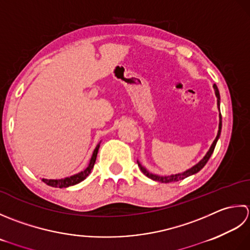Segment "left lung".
Instances as JSON below:
<instances>
[{"instance_id":"8db88e82","label":"left lung","mask_w":250,"mask_h":250,"mask_svg":"<svg viewBox=\"0 0 250 250\" xmlns=\"http://www.w3.org/2000/svg\"><path fill=\"white\" fill-rule=\"evenodd\" d=\"M213 89H215V93H216V97H217V104H218V110L219 112H220V95H219V90H218V87L216 84H213ZM221 127H222V118H221V113H219V130H218V134H217V137L216 139L213 140L212 145L210 146V149L208 150V152L206 153V155L203 157V159L197 163L196 165H194L193 167H191L190 169H188L186 171L181 172V174H176V175H170V176H157V175H154V174H151V172L147 171L146 168L142 166L140 163L138 162V166L140 167V170L144 172V174L147 177L150 178V179L154 180V181H159V182H162V183H169V182H176V181H180L182 179H185V178L189 177V176H192L196 174V172L200 171L202 168L206 165V163L208 162V160H209V157L211 156L213 150H215V146H216V144L217 141L219 139V137H220V132H221Z\"/></svg>"}]
</instances>
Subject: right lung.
<instances>
[{"mask_svg":"<svg viewBox=\"0 0 250 250\" xmlns=\"http://www.w3.org/2000/svg\"><path fill=\"white\" fill-rule=\"evenodd\" d=\"M99 146H100V144L97 145L96 149L93 152V155H91V159L89 161L88 166L86 167L83 171H81V172H79V174H75L71 177L63 178V179H44L43 178L42 181L46 183V185H48L50 187H54V188H68L71 186L78 185V183L83 181L85 178L91 172V169H93L96 159H97V154H98Z\"/></svg>","mask_w":250,"mask_h":250,"instance_id":"right-lung-1","label":"right lung"}]
</instances>
